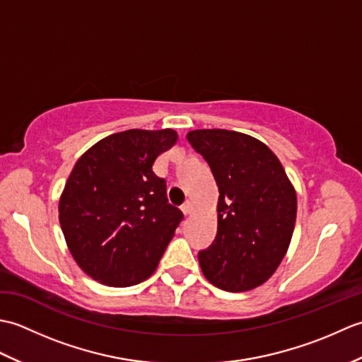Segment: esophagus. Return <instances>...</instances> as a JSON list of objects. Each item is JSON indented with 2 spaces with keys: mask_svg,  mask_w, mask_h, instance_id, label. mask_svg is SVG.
Here are the masks:
<instances>
[{
  "mask_svg": "<svg viewBox=\"0 0 362 362\" xmlns=\"http://www.w3.org/2000/svg\"><path fill=\"white\" fill-rule=\"evenodd\" d=\"M182 211H183V214H185V216H188V214H191V211H193V204L187 201L185 204L182 205Z\"/></svg>",
  "mask_w": 362,
  "mask_h": 362,
  "instance_id": "34e87169",
  "label": "esophagus"
}]
</instances>
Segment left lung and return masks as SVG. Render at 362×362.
Segmentation results:
<instances>
[{"instance_id": "1", "label": "left lung", "mask_w": 362, "mask_h": 362, "mask_svg": "<svg viewBox=\"0 0 362 362\" xmlns=\"http://www.w3.org/2000/svg\"><path fill=\"white\" fill-rule=\"evenodd\" d=\"M187 138L210 165L219 189L218 233L199 252L205 279L228 292L261 286L289 249L296 188L275 153L247 134L197 129Z\"/></svg>"}]
</instances>
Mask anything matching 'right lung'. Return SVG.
<instances>
[{
  "mask_svg": "<svg viewBox=\"0 0 362 362\" xmlns=\"http://www.w3.org/2000/svg\"><path fill=\"white\" fill-rule=\"evenodd\" d=\"M174 129H130L91 146L59 199V222L76 263L105 286L127 288L156 272L183 214L152 171L175 144Z\"/></svg>",
  "mask_w": 362,
  "mask_h": 362,
  "instance_id": "1",
  "label": "right lung"
}]
</instances>
